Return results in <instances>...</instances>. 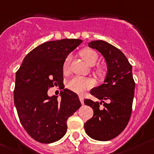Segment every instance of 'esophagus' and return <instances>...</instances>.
Listing matches in <instances>:
<instances>
[{"label":"esophagus","instance_id":"esophagus-1","mask_svg":"<svg viewBox=\"0 0 154 154\" xmlns=\"http://www.w3.org/2000/svg\"><path fill=\"white\" fill-rule=\"evenodd\" d=\"M79 100H80V101H81V103L82 104H84V97L82 96V95H79Z\"/></svg>","mask_w":154,"mask_h":154}]
</instances>
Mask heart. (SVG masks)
Instances as JSON below:
<instances>
[{
    "label": "heart",
    "instance_id": "b5f03b06",
    "mask_svg": "<svg viewBox=\"0 0 154 154\" xmlns=\"http://www.w3.org/2000/svg\"><path fill=\"white\" fill-rule=\"evenodd\" d=\"M82 57L89 65H94L98 62L99 56L96 52L89 48H84L80 52ZM70 63H71V56H68L63 62V70L64 73L69 72L70 69ZM97 73L100 75L105 74V69L101 66H97L95 68ZM94 85V81L91 79L85 78L82 76H74L68 82L67 86L69 89L78 93H83L85 91Z\"/></svg>",
    "mask_w": 154,
    "mask_h": 154
}]
</instances>
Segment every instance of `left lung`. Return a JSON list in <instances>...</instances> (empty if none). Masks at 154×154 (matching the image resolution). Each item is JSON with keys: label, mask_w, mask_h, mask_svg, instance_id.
<instances>
[{"label": "left lung", "mask_w": 154, "mask_h": 154, "mask_svg": "<svg viewBox=\"0 0 154 154\" xmlns=\"http://www.w3.org/2000/svg\"><path fill=\"white\" fill-rule=\"evenodd\" d=\"M88 46L97 49L105 57L108 74L104 84L91 90V95L101 102L85 99V105L91 107L94 114L84 127L90 137L107 141L123 131L131 115L135 88L132 66L120 49L107 42L91 41Z\"/></svg>", "instance_id": "obj_1"}]
</instances>
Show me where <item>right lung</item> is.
Returning a JSON list of instances; mask_svg holds the SVG:
<instances>
[{
    "label": "right lung",
    "mask_w": 154,
    "mask_h": 154,
    "mask_svg": "<svg viewBox=\"0 0 154 154\" xmlns=\"http://www.w3.org/2000/svg\"><path fill=\"white\" fill-rule=\"evenodd\" d=\"M82 42L63 39L43 43L25 56L17 71L14 100L18 117L28 134L39 143L61 139L68 118L81 107L79 96L71 90L61 91L60 101L55 95L48 96L47 91L63 84V62Z\"/></svg>",
    "instance_id": "add662e5"
}]
</instances>
